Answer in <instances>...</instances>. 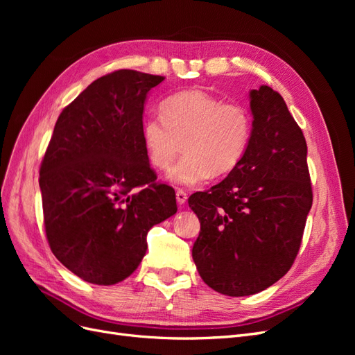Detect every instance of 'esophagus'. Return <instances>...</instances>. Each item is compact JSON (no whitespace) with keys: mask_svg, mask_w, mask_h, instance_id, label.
<instances>
[{"mask_svg":"<svg viewBox=\"0 0 355 355\" xmlns=\"http://www.w3.org/2000/svg\"><path fill=\"white\" fill-rule=\"evenodd\" d=\"M176 200H178V202L180 204V206H182V204H185V202H187V200H188V194H187L185 191L178 189V191H176Z\"/></svg>","mask_w":355,"mask_h":355,"instance_id":"1","label":"esophagus"}]
</instances>
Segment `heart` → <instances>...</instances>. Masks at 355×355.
I'll list each match as a JSON object with an SVG mask.
<instances>
[{"mask_svg": "<svg viewBox=\"0 0 355 355\" xmlns=\"http://www.w3.org/2000/svg\"><path fill=\"white\" fill-rule=\"evenodd\" d=\"M161 115L144 123L142 142L151 164L159 170L173 164L184 144L185 157L167 176L173 185L192 187L213 175L231 173L250 145V111L207 92L187 90L170 96L161 105Z\"/></svg>", "mask_w": 355, "mask_h": 355, "instance_id": "b5f03b06", "label": "heart"}]
</instances>
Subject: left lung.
I'll return each mask as SVG.
<instances>
[{
  "label": "left lung",
  "instance_id": "1",
  "mask_svg": "<svg viewBox=\"0 0 355 355\" xmlns=\"http://www.w3.org/2000/svg\"><path fill=\"white\" fill-rule=\"evenodd\" d=\"M249 96L253 132L241 163L188 200L201 223L192 259L227 296L259 293L286 275L313 206L306 142L284 99L268 85Z\"/></svg>",
  "mask_w": 355,
  "mask_h": 355
}]
</instances>
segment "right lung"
Instances as JSON below:
<instances>
[{"instance_id": "obj_1", "label": "right lung", "mask_w": 355, "mask_h": 355, "mask_svg": "<svg viewBox=\"0 0 355 355\" xmlns=\"http://www.w3.org/2000/svg\"><path fill=\"white\" fill-rule=\"evenodd\" d=\"M164 77L120 69L59 115L40 168L44 227L59 262L81 280L116 284L142 262L146 235L178 211L142 142L149 90Z\"/></svg>"}]
</instances>
